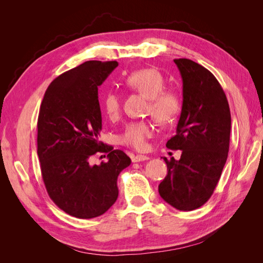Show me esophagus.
<instances>
[{"label":"esophagus","instance_id":"34e87169","mask_svg":"<svg viewBox=\"0 0 263 263\" xmlns=\"http://www.w3.org/2000/svg\"><path fill=\"white\" fill-rule=\"evenodd\" d=\"M149 157L145 156V155H137L133 157V162H140V161H146L148 160Z\"/></svg>","mask_w":263,"mask_h":263}]
</instances>
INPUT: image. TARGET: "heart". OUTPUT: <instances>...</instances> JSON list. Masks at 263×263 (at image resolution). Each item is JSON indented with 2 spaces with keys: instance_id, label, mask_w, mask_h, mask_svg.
<instances>
[{
  "instance_id": "1",
  "label": "heart",
  "mask_w": 263,
  "mask_h": 263,
  "mask_svg": "<svg viewBox=\"0 0 263 263\" xmlns=\"http://www.w3.org/2000/svg\"><path fill=\"white\" fill-rule=\"evenodd\" d=\"M128 89L136 91L148 99L147 110L158 123L168 124L180 112L181 100L177 92L166 90L164 77L157 69L145 68L134 71L125 80ZM121 97L115 91H108L102 100V107L109 118H116L121 113ZM154 126L148 121H135L125 126L119 136L122 144L136 150H145L148 139L154 136Z\"/></svg>"
}]
</instances>
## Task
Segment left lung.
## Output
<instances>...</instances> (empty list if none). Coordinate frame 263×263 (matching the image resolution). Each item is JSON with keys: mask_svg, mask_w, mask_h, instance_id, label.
I'll return each mask as SVG.
<instances>
[{"mask_svg": "<svg viewBox=\"0 0 263 263\" xmlns=\"http://www.w3.org/2000/svg\"><path fill=\"white\" fill-rule=\"evenodd\" d=\"M183 82V103L177 134L166 147L182 150L180 160H163L168 173L159 194L180 211H193L210 200L226 163L230 110L226 94L214 74L198 63L174 59Z\"/></svg>", "mask_w": 263, "mask_h": 263, "instance_id": "obj_1", "label": "left lung"}]
</instances>
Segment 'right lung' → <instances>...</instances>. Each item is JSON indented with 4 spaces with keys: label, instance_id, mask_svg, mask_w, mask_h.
Returning a JSON list of instances; mask_svg holds the SVG:
<instances>
[{
    "label": "right lung",
    "instance_id": "add662e5",
    "mask_svg": "<svg viewBox=\"0 0 263 263\" xmlns=\"http://www.w3.org/2000/svg\"><path fill=\"white\" fill-rule=\"evenodd\" d=\"M117 61H85L60 74L47 89L37 122V155L49 197L77 218L101 216L118 196L117 178L130 164L122 150L99 140L102 115L98 87ZM98 152L109 161L92 166Z\"/></svg>",
    "mask_w": 263,
    "mask_h": 263
}]
</instances>
